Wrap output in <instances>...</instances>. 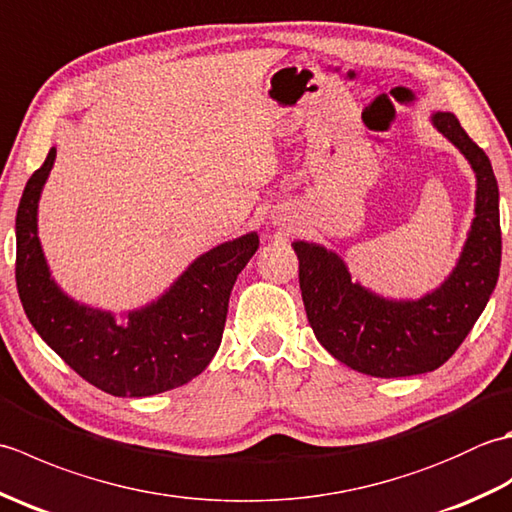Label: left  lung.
I'll list each match as a JSON object with an SVG mask.
<instances>
[{"instance_id": "1", "label": "left lung", "mask_w": 512, "mask_h": 512, "mask_svg": "<svg viewBox=\"0 0 512 512\" xmlns=\"http://www.w3.org/2000/svg\"><path fill=\"white\" fill-rule=\"evenodd\" d=\"M431 121L471 162L477 178L469 239L458 266L438 290L418 301L383 299L352 281L343 259L332 250L308 242L292 244L314 336L336 361L367 376H416L447 363L480 319L499 277L502 228L491 160L455 114L438 112Z\"/></svg>"}]
</instances>
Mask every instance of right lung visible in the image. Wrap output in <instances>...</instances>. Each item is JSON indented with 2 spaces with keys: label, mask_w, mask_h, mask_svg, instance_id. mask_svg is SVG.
<instances>
[{
  "label": "right lung",
  "mask_w": 512,
  "mask_h": 512,
  "mask_svg": "<svg viewBox=\"0 0 512 512\" xmlns=\"http://www.w3.org/2000/svg\"><path fill=\"white\" fill-rule=\"evenodd\" d=\"M50 149L26 182L17 209L15 279L32 328L76 374L112 396H154L204 372L222 341L228 297L259 246L248 233L215 246L184 270L165 295L116 323L112 312L63 295L37 237V204L54 165Z\"/></svg>",
  "instance_id": "1"
}]
</instances>
